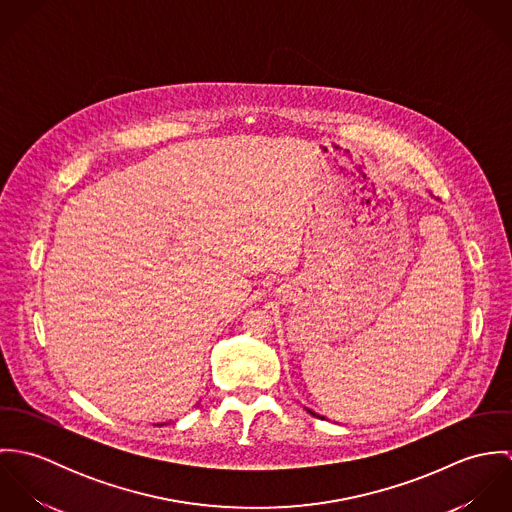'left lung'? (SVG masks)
<instances>
[{"instance_id":"left-lung-1","label":"left lung","mask_w":512,"mask_h":512,"mask_svg":"<svg viewBox=\"0 0 512 512\" xmlns=\"http://www.w3.org/2000/svg\"><path fill=\"white\" fill-rule=\"evenodd\" d=\"M307 412H309V414H311V416H315V412H311V410H309V408H307ZM319 418H321V420H323V416H319Z\"/></svg>"}]
</instances>
